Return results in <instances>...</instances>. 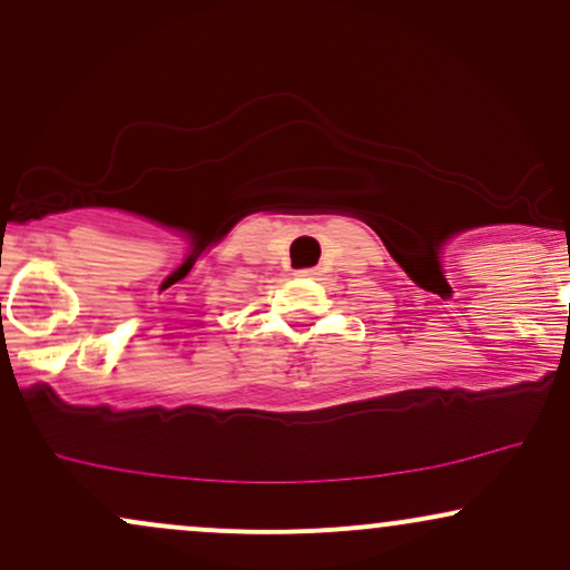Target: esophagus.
I'll return each instance as SVG.
<instances>
[{
  "label": "esophagus",
  "mask_w": 570,
  "mask_h": 570,
  "mask_svg": "<svg viewBox=\"0 0 570 570\" xmlns=\"http://www.w3.org/2000/svg\"><path fill=\"white\" fill-rule=\"evenodd\" d=\"M317 274H320L317 269H301L298 277H317Z\"/></svg>",
  "instance_id": "esophagus-1"
}]
</instances>
